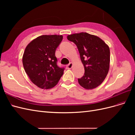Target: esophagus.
Returning <instances> with one entry per match:
<instances>
[{
	"instance_id": "esophagus-1",
	"label": "esophagus",
	"mask_w": 135,
	"mask_h": 135,
	"mask_svg": "<svg viewBox=\"0 0 135 135\" xmlns=\"http://www.w3.org/2000/svg\"><path fill=\"white\" fill-rule=\"evenodd\" d=\"M72 67H73V63H72V62L69 63L68 65H66V68H67V69H71Z\"/></svg>"
}]
</instances>
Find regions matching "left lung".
Instances as JSON below:
<instances>
[{"mask_svg": "<svg viewBox=\"0 0 135 135\" xmlns=\"http://www.w3.org/2000/svg\"><path fill=\"white\" fill-rule=\"evenodd\" d=\"M67 38L76 44L84 65V74L78 79L79 84L87 89L98 87L103 83L109 71V46L98 36L87 32L69 35Z\"/></svg>", "mask_w": 135, "mask_h": 135, "instance_id": "left-lung-1", "label": "left lung"}]
</instances>
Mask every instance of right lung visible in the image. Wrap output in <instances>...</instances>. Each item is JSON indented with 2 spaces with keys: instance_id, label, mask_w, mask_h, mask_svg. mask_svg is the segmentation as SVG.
Listing matches in <instances>:
<instances>
[{
  "instance_id": "obj_1",
  "label": "right lung",
  "mask_w": 135,
  "mask_h": 135,
  "mask_svg": "<svg viewBox=\"0 0 135 135\" xmlns=\"http://www.w3.org/2000/svg\"><path fill=\"white\" fill-rule=\"evenodd\" d=\"M62 35H41L34 39L25 48L23 66L31 81L42 89H50L59 82L65 68L57 65L56 48Z\"/></svg>"
}]
</instances>
